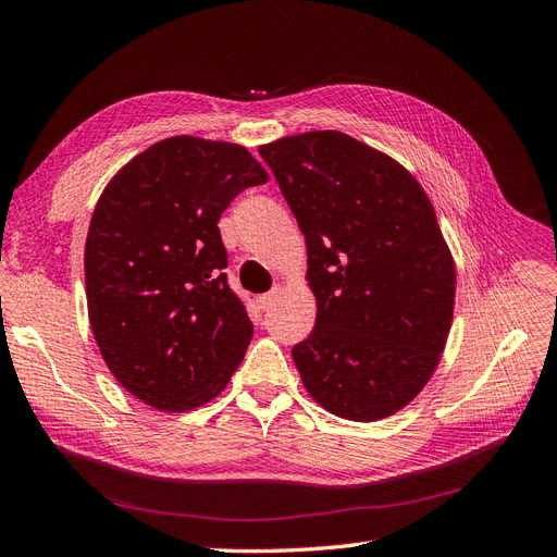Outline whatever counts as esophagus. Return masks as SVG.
Wrapping results in <instances>:
<instances>
[{"label": "esophagus", "mask_w": 557, "mask_h": 557, "mask_svg": "<svg viewBox=\"0 0 557 557\" xmlns=\"http://www.w3.org/2000/svg\"><path fill=\"white\" fill-rule=\"evenodd\" d=\"M281 297V288H278V285H274V288L272 290H269L267 295H260V309H269V307H274V301Z\"/></svg>", "instance_id": "1"}]
</instances>
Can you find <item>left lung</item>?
I'll return each mask as SVG.
<instances>
[{"label":"left lung","instance_id":"8db88e82","mask_svg":"<svg viewBox=\"0 0 557 557\" xmlns=\"http://www.w3.org/2000/svg\"><path fill=\"white\" fill-rule=\"evenodd\" d=\"M307 239L315 327L293 346L309 395L372 423L404 409L440 364L455 264L432 201L399 162L344 132L260 146Z\"/></svg>","mask_w":557,"mask_h":557}]
</instances>
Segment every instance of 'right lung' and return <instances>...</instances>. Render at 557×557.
Wrapping results in <instances>:
<instances>
[{"label": "right lung", "instance_id": "right-lung-1", "mask_svg": "<svg viewBox=\"0 0 557 557\" xmlns=\"http://www.w3.org/2000/svg\"><path fill=\"white\" fill-rule=\"evenodd\" d=\"M244 146L170 137L132 158L99 197L86 239L95 342L127 393L160 411L221 395L252 323L230 285L218 221L267 183Z\"/></svg>", "mask_w": 557, "mask_h": 557}]
</instances>
